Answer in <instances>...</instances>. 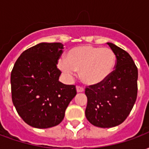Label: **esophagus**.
Instances as JSON below:
<instances>
[{"label":"esophagus","mask_w":149,"mask_h":149,"mask_svg":"<svg viewBox=\"0 0 149 149\" xmlns=\"http://www.w3.org/2000/svg\"><path fill=\"white\" fill-rule=\"evenodd\" d=\"M84 91V88L81 86H77V93H83Z\"/></svg>","instance_id":"34e87169"}]
</instances>
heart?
I'll return each mask as SVG.
<instances>
[{
  "label": "heart",
  "mask_w": 149,
  "mask_h": 149,
  "mask_svg": "<svg viewBox=\"0 0 149 149\" xmlns=\"http://www.w3.org/2000/svg\"><path fill=\"white\" fill-rule=\"evenodd\" d=\"M115 64V53L111 49L81 45L70 49L66 59H60L58 67L69 77H73L76 71H81L84 84L94 86L109 77Z\"/></svg>",
  "instance_id": "1"
}]
</instances>
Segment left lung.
I'll return each mask as SVG.
<instances>
[{
	"mask_svg": "<svg viewBox=\"0 0 149 149\" xmlns=\"http://www.w3.org/2000/svg\"><path fill=\"white\" fill-rule=\"evenodd\" d=\"M107 44L115 53V70L102 84L85 88V116L100 128H112L123 123L137 97L138 70L131 56L112 43Z\"/></svg>",
	"mask_w": 149,
	"mask_h": 149,
	"instance_id": "left-lung-1",
	"label": "left lung"
}]
</instances>
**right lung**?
<instances>
[{
	"label": "right lung",
	"instance_id": "obj_1",
	"mask_svg": "<svg viewBox=\"0 0 149 149\" xmlns=\"http://www.w3.org/2000/svg\"><path fill=\"white\" fill-rule=\"evenodd\" d=\"M61 43L42 42L21 53L11 72L12 100L17 112L33 128L59 125L77 95L75 85L59 81L56 65L63 52Z\"/></svg>",
	"mask_w": 149,
	"mask_h": 149
}]
</instances>
